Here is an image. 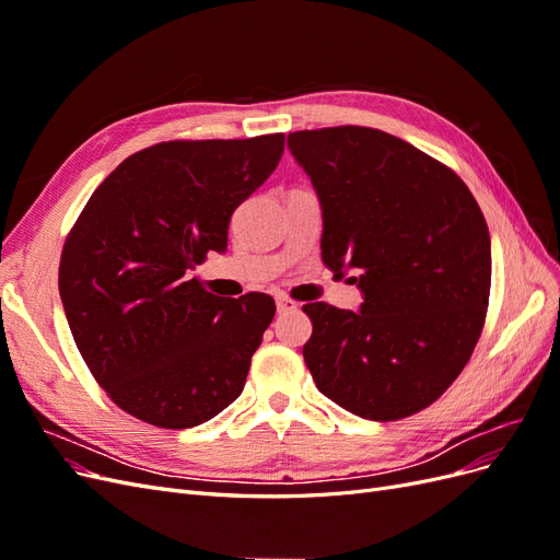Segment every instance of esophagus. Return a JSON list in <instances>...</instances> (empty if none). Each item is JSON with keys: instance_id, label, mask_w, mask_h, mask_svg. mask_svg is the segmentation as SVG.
I'll list each match as a JSON object with an SVG mask.
<instances>
[{"instance_id": "1", "label": "esophagus", "mask_w": 560, "mask_h": 560, "mask_svg": "<svg viewBox=\"0 0 560 560\" xmlns=\"http://www.w3.org/2000/svg\"><path fill=\"white\" fill-rule=\"evenodd\" d=\"M276 306H278V313H280V315L299 311V303H296V301H292V299H287V296H280V299L276 301Z\"/></svg>"}]
</instances>
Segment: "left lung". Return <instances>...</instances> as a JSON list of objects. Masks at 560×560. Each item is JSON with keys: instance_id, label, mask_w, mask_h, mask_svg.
I'll return each instance as SVG.
<instances>
[{"instance_id": "left-lung-1", "label": "left lung", "mask_w": 560, "mask_h": 560, "mask_svg": "<svg viewBox=\"0 0 560 560\" xmlns=\"http://www.w3.org/2000/svg\"><path fill=\"white\" fill-rule=\"evenodd\" d=\"M287 149L319 200L322 261L354 270L362 292L360 311L303 306L317 389L364 420L425 409L483 327L490 235L477 200L446 165L383 130H299Z\"/></svg>"}]
</instances>
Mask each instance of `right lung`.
Segmentation results:
<instances>
[{
  "label": "right lung",
  "instance_id": "1",
  "mask_svg": "<svg viewBox=\"0 0 560 560\" xmlns=\"http://www.w3.org/2000/svg\"><path fill=\"white\" fill-rule=\"evenodd\" d=\"M282 151V132L161 142L118 165L77 219L58 273L65 317L91 374L130 416L184 430L241 397L276 301H224L191 270L226 249L231 214Z\"/></svg>",
  "mask_w": 560,
  "mask_h": 560
}]
</instances>
